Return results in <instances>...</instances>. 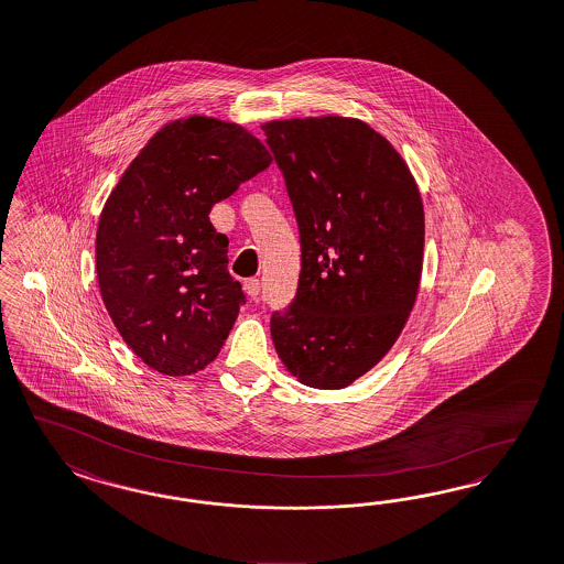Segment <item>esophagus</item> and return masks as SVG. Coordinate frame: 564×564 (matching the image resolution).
Wrapping results in <instances>:
<instances>
[{
	"instance_id": "esophagus-1",
	"label": "esophagus",
	"mask_w": 564,
	"mask_h": 564,
	"mask_svg": "<svg viewBox=\"0 0 564 564\" xmlns=\"http://www.w3.org/2000/svg\"><path fill=\"white\" fill-rule=\"evenodd\" d=\"M243 290H246V293L250 295V297H258V293H260V281L258 279H248L246 283H243Z\"/></svg>"
}]
</instances>
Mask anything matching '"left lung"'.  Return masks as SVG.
Returning <instances> with one entry per match:
<instances>
[{"mask_svg": "<svg viewBox=\"0 0 564 564\" xmlns=\"http://www.w3.org/2000/svg\"><path fill=\"white\" fill-rule=\"evenodd\" d=\"M300 229L302 271L274 350L300 383L348 388L395 344L416 302L425 213L409 164L358 118L262 124Z\"/></svg>", "mask_w": 564, "mask_h": 564, "instance_id": "1", "label": "left lung"}]
</instances>
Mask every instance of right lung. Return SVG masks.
Instances as JSON below:
<instances>
[{
	"label": "right lung",
	"instance_id": "right-lung-1",
	"mask_svg": "<svg viewBox=\"0 0 564 564\" xmlns=\"http://www.w3.org/2000/svg\"><path fill=\"white\" fill-rule=\"evenodd\" d=\"M235 122L164 124L106 199L96 237L99 292L124 344L169 377L206 369L246 302L210 210L271 164Z\"/></svg>",
	"mask_w": 564,
	"mask_h": 564
}]
</instances>
